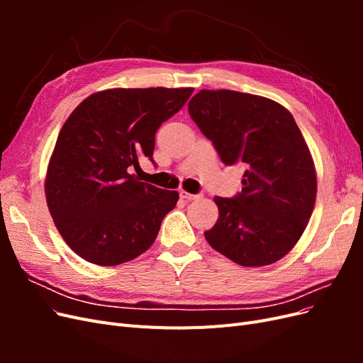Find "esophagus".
Returning a JSON list of instances; mask_svg holds the SVG:
<instances>
[{
	"label": "esophagus",
	"instance_id": "obj_1",
	"mask_svg": "<svg viewBox=\"0 0 363 363\" xmlns=\"http://www.w3.org/2000/svg\"><path fill=\"white\" fill-rule=\"evenodd\" d=\"M200 196H201V194H189V192H186V191H180V199H183V200L192 201V200L200 199Z\"/></svg>",
	"mask_w": 363,
	"mask_h": 363
}]
</instances>
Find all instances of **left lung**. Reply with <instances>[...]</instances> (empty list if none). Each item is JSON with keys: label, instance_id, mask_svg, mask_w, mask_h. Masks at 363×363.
Masks as SVG:
<instances>
[{"label": "left lung", "instance_id": "obj_1", "mask_svg": "<svg viewBox=\"0 0 363 363\" xmlns=\"http://www.w3.org/2000/svg\"><path fill=\"white\" fill-rule=\"evenodd\" d=\"M201 133L227 167L245 168L242 191L215 196L216 224L204 232L218 252L242 267L280 260L298 242L316 200V172L288 108L236 91L196 94L188 104Z\"/></svg>", "mask_w": 363, "mask_h": 363}]
</instances>
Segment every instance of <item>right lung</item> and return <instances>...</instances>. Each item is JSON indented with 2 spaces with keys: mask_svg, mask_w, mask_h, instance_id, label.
Masks as SVG:
<instances>
[{
  "mask_svg": "<svg viewBox=\"0 0 363 363\" xmlns=\"http://www.w3.org/2000/svg\"><path fill=\"white\" fill-rule=\"evenodd\" d=\"M192 87L108 89L92 94L63 124L48 163L45 195L59 233L82 259L115 267L147 251L177 191L139 182L131 168L150 159L162 123Z\"/></svg>",
  "mask_w": 363,
  "mask_h": 363,
  "instance_id": "1",
  "label": "right lung"
}]
</instances>
